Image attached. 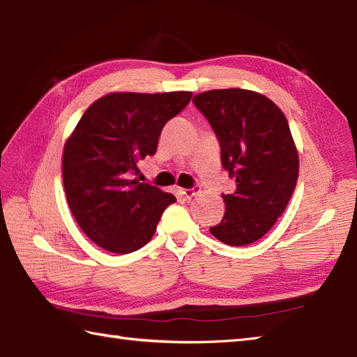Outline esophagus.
<instances>
[{
  "label": "esophagus",
  "instance_id": "1",
  "mask_svg": "<svg viewBox=\"0 0 357 357\" xmlns=\"http://www.w3.org/2000/svg\"><path fill=\"white\" fill-rule=\"evenodd\" d=\"M181 192V195H184L185 197H193V196H196L199 192H201V187L199 185H195L193 188H185V190H179Z\"/></svg>",
  "mask_w": 357,
  "mask_h": 357
}]
</instances>
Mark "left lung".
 Masks as SVG:
<instances>
[{"label":"left lung","instance_id":"8db88e82","mask_svg":"<svg viewBox=\"0 0 357 357\" xmlns=\"http://www.w3.org/2000/svg\"><path fill=\"white\" fill-rule=\"evenodd\" d=\"M193 103L216 134L222 165L236 192L222 195L225 214L210 233L231 246L261 238L283 214L298 181V152L280 107L259 93L213 89Z\"/></svg>","mask_w":357,"mask_h":357}]
</instances>
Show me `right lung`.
Returning a JSON list of instances; mask_svg holds the SVG:
<instances>
[{
    "mask_svg": "<svg viewBox=\"0 0 357 357\" xmlns=\"http://www.w3.org/2000/svg\"><path fill=\"white\" fill-rule=\"evenodd\" d=\"M192 93H112L82 115L63 147L66 201L82 231L103 250L129 254L143 248L176 197L130 179L137 162L152 156L164 124Z\"/></svg>",
    "mask_w": 357,
    "mask_h": 357,
    "instance_id": "1",
    "label": "right lung"
}]
</instances>
